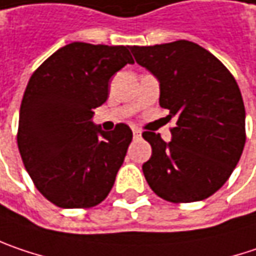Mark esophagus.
<instances>
[{
    "label": "esophagus",
    "instance_id": "34e87169",
    "mask_svg": "<svg viewBox=\"0 0 256 256\" xmlns=\"http://www.w3.org/2000/svg\"><path fill=\"white\" fill-rule=\"evenodd\" d=\"M132 134H134V137H136V138H138L140 136H141L140 130H137V128H132Z\"/></svg>",
    "mask_w": 256,
    "mask_h": 256
}]
</instances>
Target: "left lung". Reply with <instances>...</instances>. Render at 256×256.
Returning <instances> with one entry per match:
<instances>
[{"instance_id":"8db88e82","label":"left lung","mask_w":256,"mask_h":256,"mask_svg":"<svg viewBox=\"0 0 256 256\" xmlns=\"http://www.w3.org/2000/svg\"><path fill=\"white\" fill-rule=\"evenodd\" d=\"M138 65L160 84L162 108L174 118L172 140L142 132L152 157L147 184L170 202H195L218 191L245 147V106L239 86L212 54L190 40L131 46Z\"/></svg>"}]
</instances>
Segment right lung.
Wrapping results in <instances>:
<instances>
[{"instance_id": "1", "label": "right lung", "mask_w": 256, "mask_h": 256, "mask_svg": "<svg viewBox=\"0 0 256 256\" xmlns=\"http://www.w3.org/2000/svg\"><path fill=\"white\" fill-rule=\"evenodd\" d=\"M134 64L128 46L72 42L52 54L28 80L17 144L39 192L61 208H88L110 192L132 131L96 125L93 109L109 96V80Z\"/></svg>"}]
</instances>
